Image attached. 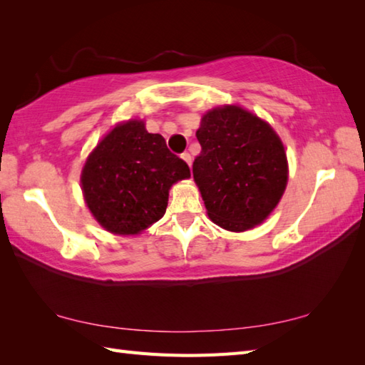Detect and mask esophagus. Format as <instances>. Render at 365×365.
<instances>
[{
  "label": "esophagus",
  "mask_w": 365,
  "mask_h": 365,
  "mask_svg": "<svg viewBox=\"0 0 365 365\" xmlns=\"http://www.w3.org/2000/svg\"><path fill=\"white\" fill-rule=\"evenodd\" d=\"M182 158H183L185 161H187V163H188V165L191 166V163H192V158H191V155H190L188 152H183V153H182Z\"/></svg>",
  "instance_id": "1"
}]
</instances>
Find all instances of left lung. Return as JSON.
<instances>
[{
    "label": "left lung",
    "mask_w": 365,
    "mask_h": 365,
    "mask_svg": "<svg viewBox=\"0 0 365 365\" xmlns=\"http://www.w3.org/2000/svg\"><path fill=\"white\" fill-rule=\"evenodd\" d=\"M200 153L192 177L207 213L220 227L243 232L277 205L287 185V157L267 122L240 106L208 111L196 131Z\"/></svg>",
    "instance_id": "obj_1"
}]
</instances>
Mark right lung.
Returning <instances> with one entry per match:
<instances>
[{"mask_svg":"<svg viewBox=\"0 0 365 365\" xmlns=\"http://www.w3.org/2000/svg\"><path fill=\"white\" fill-rule=\"evenodd\" d=\"M190 177V168L144 122L120 123L89 155L81 174L84 199L102 226L133 235L166 212L169 188Z\"/></svg>","mask_w":365,"mask_h":365,"instance_id":"1","label":"right lung"}]
</instances>
